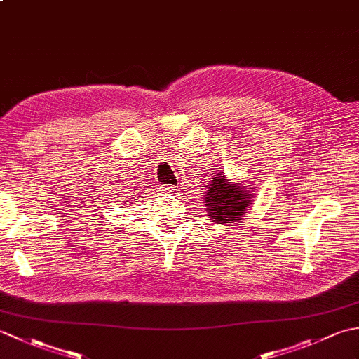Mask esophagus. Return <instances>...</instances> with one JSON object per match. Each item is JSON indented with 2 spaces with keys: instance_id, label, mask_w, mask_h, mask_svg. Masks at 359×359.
Listing matches in <instances>:
<instances>
[{
  "instance_id": "34e87169",
  "label": "esophagus",
  "mask_w": 359,
  "mask_h": 359,
  "mask_svg": "<svg viewBox=\"0 0 359 359\" xmlns=\"http://www.w3.org/2000/svg\"><path fill=\"white\" fill-rule=\"evenodd\" d=\"M160 191L162 193H170V194H175L179 191L177 187H168V185H162L160 187Z\"/></svg>"
}]
</instances>
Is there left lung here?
Returning <instances> with one entry per match:
<instances>
[{"label": "left lung", "instance_id": "left-lung-1", "mask_svg": "<svg viewBox=\"0 0 359 359\" xmlns=\"http://www.w3.org/2000/svg\"><path fill=\"white\" fill-rule=\"evenodd\" d=\"M207 187L205 211L210 217L208 220L228 226L242 224L247 210L255 202V189H250L247 182H231L222 171L212 175Z\"/></svg>", "mask_w": 359, "mask_h": 359}]
</instances>
